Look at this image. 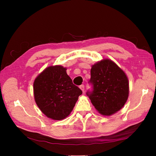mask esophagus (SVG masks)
Segmentation results:
<instances>
[{
  "instance_id": "esophagus-1",
  "label": "esophagus",
  "mask_w": 156,
  "mask_h": 156,
  "mask_svg": "<svg viewBox=\"0 0 156 156\" xmlns=\"http://www.w3.org/2000/svg\"><path fill=\"white\" fill-rule=\"evenodd\" d=\"M79 88H80V89L81 90L83 91V92H84V86L83 85V84H82V85H81L79 87Z\"/></svg>"
}]
</instances>
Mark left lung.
<instances>
[{"mask_svg":"<svg viewBox=\"0 0 156 156\" xmlns=\"http://www.w3.org/2000/svg\"><path fill=\"white\" fill-rule=\"evenodd\" d=\"M90 74L93 90L87 95L96 109L104 116L120 111L129 96V81L124 71L105 58L92 66Z\"/></svg>","mask_w":156,"mask_h":156,"instance_id":"left-lung-1","label":"left lung"}]
</instances>
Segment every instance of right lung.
<instances>
[{
    "instance_id": "right-lung-1",
    "label": "right lung",
    "mask_w": 156,
    "mask_h": 156,
    "mask_svg": "<svg viewBox=\"0 0 156 156\" xmlns=\"http://www.w3.org/2000/svg\"><path fill=\"white\" fill-rule=\"evenodd\" d=\"M66 69L60 65L51 66L37 75L33 84L36 105L47 117L55 120L69 116L83 93L73 84Z\"/></svg>"
}]
</instances>
